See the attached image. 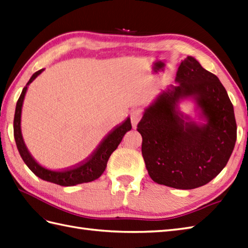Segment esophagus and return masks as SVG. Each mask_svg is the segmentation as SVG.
Returning a JSON list of instances; mask_svg holds the SVG:
<instances>
[{
	"label": "esophagus",
	"mask_w": 248,
	"mask_h": 248,
	"mask_svg": "<svg viewBox=\"0 0 248 248\" xmlns=\"http://www.w3.org/2000/svg\"><path fill=\"white\" fill-rule=\"evenodd\" d=\"M130 117H131V123L132 125H133V128L135 129L138 123H140V120L142 117V110L140 108H136L134 110H132L131 114H130Z\"/></svg>",
	"instance_id": "esophagus-1"
}]
</instances>
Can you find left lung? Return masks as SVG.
Wrapping results in <instances>:
<instances>
[{
	"label": "left lung",
	"instance_id": "8db88e82",
	"mask_svg": "<svg viewBox=\"0 0 248 248\" xmlns=\"http://www.w3.org/2000/svg\"><path fill=\"white\" fill-rule=\"evenodd\" d=\"M175 83L145 108L137 131L152 180L188 190L206 185L224 169L237 140V124L225 88L193 57L182 61ZM185 100L195 103L194 118L180 111Z\"/></svg>",
	"mask_w": 248,
	"mask_h": 248
}]
</instances>
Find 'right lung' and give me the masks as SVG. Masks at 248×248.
<instances>
[{
    "mask_svg": "<svg viewBox=\"0 0 248 248\" xmlns=\"http://www.w3.org/2000/svg\"><path fill=\"white\" fill-rule=\"evenodd\" d=\"M43 71L44 68L32 75L30 81L27 82V84L24 86V89H23L19 100L16 102L14 119V133L16 148H18L21 157L24 160V163L26 164L28 168L32 171V173L34 175H37L43 181L54 183L57 184V185L67 187L95 181L98 177H100V175L103 173V171L106 170L108 158H110L111 154L116 150L119 143L122 142L124 134L132 129L131 119L130 117H128L122 124L117 125L113 131H111L110 133L108 134V136L105 137V140L100 142V145L97 147L93 154H92L90 157H88V159L84 160L83 163L74 167V168L61 171L45 168L44 166L39 164L37 160L34 159L30 150L27 149L24 140H23L21 131L22 107L23 102H24V98L26 95L28 85H30Z\"/></svg>",
    "mask_w": 248,
    "mask_h": 248,
    "instance_id": "1",
    "label": "right lung"
}]
</instances>
